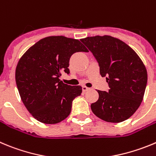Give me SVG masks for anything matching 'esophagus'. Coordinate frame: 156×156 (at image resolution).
Here are the masks:
<instances>
[{
  "mask_svg": "<svg viewBox=\"0 0 156 156\" xmlns=\"http://www.w3.org/2000/svg\"><path fill=\"white\" fill-rule=\"evenodd\" d=\"M82 90H83V92H86V91L89 90L90 88H88V87H85V86H83V87H82Z\"/></svg>",
  "mask_w": 156,
  "mask_h": 156,
  "instance_id": "34e87169",
  "label": "esophagus"
}]
</instances>
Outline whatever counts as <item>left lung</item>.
Masks as SVG:
<instances>
[{
    "label": "left lung",
    "instance_id": "8db88e82",
    "mask_svg": "<svg viewBox=\"0 0 156 156\" xmlns=\"http://www.w3.org/2000/svg\"><path fill=\"white\" fill-rule=\"evenodd\" d=\"M97 59L100 73L106 77L109 90H98L99 98L90 105L96 116L119 123L139 108L147 85L146 68L136 52L120 39L109 35L80 40Z\"/></svg>",
    "mask_w": 156,
    "mask_h": 156
}]
</instances>
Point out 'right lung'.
<instances>
[{"label":"right lung","mask_w":156,"mask_h":156,"mask_svg":"<svg viewBox=\"0 0 156 156\" xmlns=\"http://www.w3.org/2000/svg\"><path fill=\"white\" fill-rule=\"evenodd\" d=\"M88 52L79 40L49 36L39 40L22 55L15 80L21 101L30 114L44 124H57L69 115L73 101L82 93L80 86L63 83L62 73H69L73 54Z\"/></svg>","instance_id":"1"}]
</instances>
